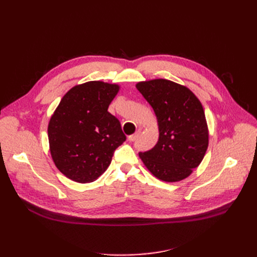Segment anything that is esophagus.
I'll return each instance as SVG.
<instances>
[{"label":"esophagus","mask_w":257,"mask_h":257,"mask_svg":"<svg viewBox=\"0 0 257 257\" xmlns=\"http://www.w3.org/2000/svg\"><path fill=\"white\" fill-rule=\"evenodd\" d=\"M139 135H141V131H137L135 134H133V135H131V136H128V137H127V139H128V141H130V142H135V141H136V139L138 138V136H139Z\"/></svg>","instance_id":"1"}]
</instances>
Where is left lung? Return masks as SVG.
I'll list each match as a JSON object with an SVG mask.
<instances>
[{
    "mask_svg": "<svg viewBox=\"0 0 257 257\" xmlns=\"http://www.w3.org/2000/svg\"><path fill=\"white\" fill-rule=\"evenodd\" d=\"M151 105L159 124V141L151 150L139 152L153 176L166 182L189 177L203 161L209 134L204 108L184 85L166 79L136 84Z\"/></svg>",
    "mask_w": 257,
    "mask_h": 257,
    "instance_id": "obj_1",
    "label": "left lung"
}]
</instances>
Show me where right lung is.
Listing matches in <instances>:
<instances>
[{"label":"right lung","mask_w":257,"mask_h":257,"mask_svg":"<svg viewBox=\"0 0 257 257\" xmlns=\"http://www.w3.org/2000/svg\"><path fill=\"white\" fill-rule=\"evenodd\" d=\"M119 89L103 81L75 85L53 112L48 125L50 153L57 168L71 180H96L125 142L120 121L108 111Z\"/></svg>","instance_id":"1"}]
</instances>
